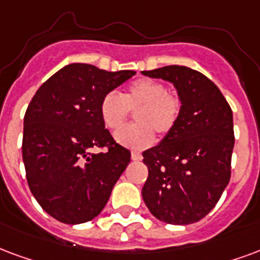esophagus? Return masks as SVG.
<instances>
[{
    "label": "esophagus",
    "mask_w": 260,
    "mask_h": 260,
    "mask_svg": "<svg viewBox=\"0 0 260 260\" xmlns=\"http://www.w3.org/2000/svg\"><path fill=\"white\" fill-rule=\"evenodd\" d=\"M131 158L134 159V161H140L143 157H142V154H140L139 151H132V153H131Z\"/></svg>",
    "instance_id": "34e87169"
}]
</instances>
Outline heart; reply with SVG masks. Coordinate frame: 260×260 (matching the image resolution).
Instances as JSON below:
<instances>
[{"label": "heart", "mask_w": 260, "mask_h": 260, "mask_svg": "<svg viewBox=\"0 0 260 260\" xmlns=\"http://www.w3.org/2000/svg\"><path fill=\"white\" fill-rule=\"evenodd\" d=\"M131 110L136 111V124L121 129L115 139L125 147L143 150L153 145V132L165 136L174 129L182 102L176 95L167 92L162 82L143 78L132 82L122 95L115 91L107 92L99 105L102 121L113 132L124 125Z\"/></svg>", "instance_id": "1"}]
</instances>
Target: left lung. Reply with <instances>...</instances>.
Wrapping results in <instances>:
<instances>
[{"label": "left lung", "mask_w": 260, "mask_h": 260, "mask_svg": "<svg viewBox=\"0 0 260 260\" xmlns=\"http://www.w3.org/2000/svg\"><path fill=\"white\" fill-rule=\"evenodd\" d=\"M142 74L172 82L182 102L174 129L143 151L149 176L142 197L161 222H199L216 205L230 180L233 111L218 86L200 71L165 66Z\"/></svg>", "instance_id": "left-lung-1"}]
</instances>
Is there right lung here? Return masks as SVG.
<instances>
[{
  "instance_id": "obj_1",
  "label": "right lung",
  "mask_w": 260,
  "mask_h": 260,
  "mask_svg": "<svg viewBox=\"0 0 260 260\" xmlns=\"http://www.w3.org/2000/svg\"><path fill=\"white\" fill-rule=\"evenodd\" d=\"M135 74L71 63L32 96L23 128L26 178L34 199L59 222L78 224L96 218L129 164L131 151L105 129L99 105L105 93ZM96 147L108 150L91 153Z\"/></svg>"
}]
</instances>
